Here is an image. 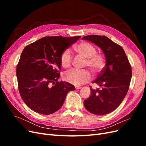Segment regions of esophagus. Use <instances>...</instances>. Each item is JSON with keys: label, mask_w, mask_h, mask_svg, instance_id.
<instances>
[{"label": "esophagus", "mask_w": 146, "mask_h": 146, "mask_svg": "<svg viewBox=\"0 0 146 146\" xmlns=\"http://www.w3.org/2000/svg\"><path fill=\"white\" fill-rule=\"evenodd\" d=\"M76 90H78V89H80L81 87L80 86H76Z\"/></svg>", "instance_id": "1"}]
</instances>
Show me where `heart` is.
Listing matches in <instances>:
<instances>
[{"label": "heart", "mask_w": 146, "mask_h": 146, "mask_svg": "<svg viewBox=\"0 0 146 146\" xmlns=\"http://www.w3.org/2000/svg\"><path fill=\"white\" fill-rule=\"evenodd\" d=\"M74 50L78 55L86 59L85 65L88 66L94 73L100 72L105 66V58L103 55L96 53V47L91 44L83 42L74 46ZM60 64L64 68H68L72 64V57L68 49L64 50L60 56ZM64 79L72 85L78 86L89 81L91 76L88 70L78 71L71 70L64 74Z\"/></svg>", "instance_id": "1"}]
</instances>
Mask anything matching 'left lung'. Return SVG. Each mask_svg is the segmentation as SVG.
<instances>
[{"mask_svg":"<svg viewBox=\"0 0 146 146\" xmlns=\"http://www.w3.org/2000/svg\"><path fill=\"white\" fill-rule=\"evenodd\" d=\"M82 39L99 47L105 56V67L93 82L100 88L93 90L84 100L88 111L96 115L111 113L121 104L129 90L131 68L123 48L105 36L88 35Z\"/></svg>","mask_w":146,"mask_h":146,"instance_id":"left-lung-1","label":"left lung"}]
</instances>
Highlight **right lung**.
Here are the masks:
<instances>
[{"label":"right lung","mask_w":146,"mask_h":146,"mask_svg":"<svg viewBox=\"0 0 146 146\" xmlns=\"http://www.w3.org/2000/svg\"><path fill=\"white\" fill-rule=\"evenodd\" d=\"M80 36H46L26 46L16 67L21 98L33 111L50 114L62 107L68 92L76 89L66 82H58L61 53Z\"/></svg>","instance_id":"1"}]
</instances>
